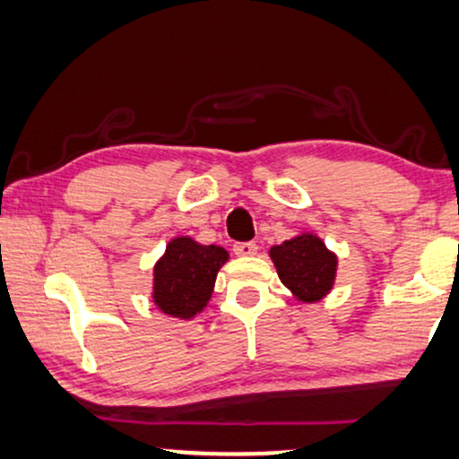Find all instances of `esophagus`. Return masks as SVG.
I'll return each mask as SVG.
<instances>
[{
  "mask_svg": "<svg viewBox=\"0 0 459 459\" xmlns=\"http://www.w3.org/2000/svg\"><path fill=\"white\" fill-rule=\"evenodd\" d=\"M234 253L238 255V257H253V255L257 253V244L238 242V244H234Z\"/></svg>",
  "mask_w": 459,
  "mask_h": 459,
  "instance_id": "1",
  "label": "esophagus"
}]
</instances>
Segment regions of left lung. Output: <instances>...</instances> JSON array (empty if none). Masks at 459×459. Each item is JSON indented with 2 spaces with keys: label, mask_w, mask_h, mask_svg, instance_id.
Returning <instances> with one entry per match:
<instances>
[{
  "label": "left lung",
  "mask_w": 459,
  "mask_h": 459,
  "mask_svg": "<svg viewBox=\"0 0 459 459\" xmlns=\"http://www.w3.org/2000/svg\"><path fill=\"white\" fill-rule=\"evenodd\" d=\"M270 259L297 301L318 303L335 287L339 259L314 231H301L282 244H273Z\"/></svg>",
  "instance_id": "8db88e82"
}]
</instances>
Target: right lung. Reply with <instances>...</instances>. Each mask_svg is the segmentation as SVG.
<instances>
[{
    "instance_id": "right-lung-1",
    "label": "right lung",
    "mask_w": 459,
    "mask_h": 459,
    "mask_svg": "<svg viewBox=\"0 0 459 459\" xmlns=\"http://www.w3.org/2000/svg\"><path fill=\"white\" fill-rule=\"evenodd\" d=\"M225 261H230V253L223 247H206L189 236L172 238L153 265V306L166 316L195 318L211 301L217 273Z\"/></svg>"
}]
</instances>
